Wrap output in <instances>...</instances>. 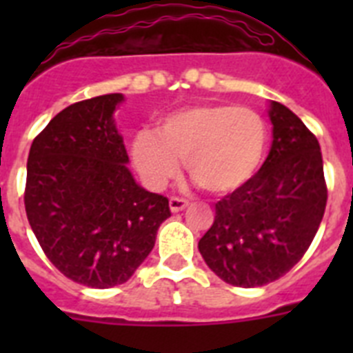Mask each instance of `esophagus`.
<instances>
[{
  "instance_id": "esophagus-1",
  "label": "esophagus",
  "mask_w": 353,
  "mask_h": 353,
  "mask_svg": "<svg viewBox=\"0 0 353 353\" xmlns=\"http://www.w3.org/2000/svg\"><path fill=\"white\" fill-rule=\"evenodd\" d=\"M187 203H189L187 199L179 198V196H173V198H170V208H171V212H180V210H183V208L187 207Z\"/></svg>"
}]
</instances>
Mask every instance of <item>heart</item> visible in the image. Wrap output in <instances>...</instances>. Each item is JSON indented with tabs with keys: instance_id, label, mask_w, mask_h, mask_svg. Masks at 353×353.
<instances>
[{
	"instance_id": "1",
	"label": "heart",
	"mask_w": 353,
	"mask_h": 353,
	"mask_svg": "<svg viewBox=\"0 0 353 353\" xmlns=\"http://www.w3.org/2000/svg\"><path fill=\"white\" fill-rule=\"evenodd\" d=\"M269 130L260 113L233 104H199L168 114L159 134L132 139L134 164L148 185L161 189L187 164L192 182L214 196L239 191L258 173Z\"/></svg>"
}]
</instances>
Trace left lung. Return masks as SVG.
I'll list each match as a JSON object with an SVG mask.
<instances>
[{
    "label": "left lung",
    "mask_w": 353,
    "mask_h": 353,
    "mask_svg": "<svg viewBox=\"0 0 353 353\" xmlns=\"http://www.w3.org/2000/svg\"><path fill=\"white\" fill-rule=\"evenodd\" d=\"M269 117V157L251 182L215 203L214 224L198 244L212 272L240 288L269 285L297 265L327 205L316 136L279 102Z\"/></svg>",
    "instance_id": "1"
}]
</instances>
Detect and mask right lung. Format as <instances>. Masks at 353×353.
Wrapping results in <instances>:
<instances>
[{"mask_svg":"<svg viewBox=\"0 0 353 353\" xmlns=\"http://www.w3.org/2000/svg\"><path fill=\"white\" fill-rule=\"evenodd\" d=\"M108 93L68 105L33 139L28 155L30 226L56 269L90 288L129 281L154 249L170 201L145 191L127 168Z\"/></svg>","mask_w":353,"mask_h":353,"instance_id":"obj_1","label":"right lung"}]
</instances>
